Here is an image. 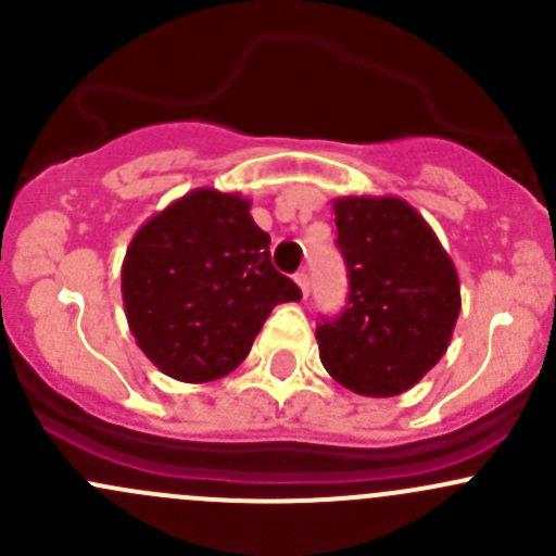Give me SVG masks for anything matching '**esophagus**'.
Wrapping results in <instances>:
<instances>
[{
	"label": "esophagus",
	"mask_w": 556,
	"mask_h": 556,
	"mask_svg": "<svg viewBox=\"0 0 556 556\" xmlns=\"http://www.w3.org/2000/svg\"><path fill=\"white\" fill-rule=\"evenodd\" d=\"M295 285H299L301 293H304V299H306V295H309V277H306L304 271H299L295 274Z\"/></svg>",
	"instance_id": "34e87169"
}]
</instances>
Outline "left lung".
I'll list each match as a JSON object with an SVG mask.
<instances>
[{
    "label": "left lung",
    "instance_id": "1",
    "mask_svg": "<svg viewBox=\"0 0 556 556\" xmlns=\"http://www.w3.org/2000/svg\"><path fill=\"white\" fill-rule=\"evenodd\" d=\"M333 212L350 301L317 325L319 361L357 395H401L450 346L457 268L425 217L397 195H341Z\"/></svg>",
    "mask_w": 556,
    "mask_h": 556
}]
</instances>
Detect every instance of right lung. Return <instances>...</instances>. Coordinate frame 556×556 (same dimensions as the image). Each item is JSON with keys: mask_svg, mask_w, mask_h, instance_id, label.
<instances>
[{"mask_svg": "<svg viewBox=\"0 0 556 556\" xmlns=\"http://www.w3.org/2000/svg\"><path fill=\"white\" fill-rule=\"evenodd\" d=\"M266 231L250 199L195 188L150 217L123 257L128 328L159 371L201 384L250 355L277 304L301 301L293 279L271 266Z\"/></svg>", "mask_w": 556, "mask_h": 556, "instance_id": "add662e5", "label": "right lung"}]
</instances>
